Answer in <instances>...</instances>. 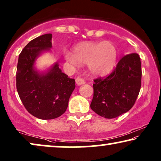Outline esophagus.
I'll list each match as a JSON object with an SVG mask.
<instances>
[{"label": "esophagus", "instance_id": "esophagus-1", "mask_svg": "<svg viewBox=\"0 0 161 161\" xmlns=\"http://www.w3.org/2000/svg\"><path fill=\"white\" fill-rule=\"evenodd\" d=\"M75 82H76V84L80 86V85H82V84H84L85 83V80H83L82 78H77L75 79Z\"/></svg>", "mask_w": 161, "mask_h": 161}]
</instances>
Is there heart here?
Returning a JSON list of instances; mask_svg holds the SVG:
<instances>
[{"instance_id":"obj_1","label":"heart","mask_w":161,"mask_h":161,"mask_svg":"<svg viewBox=\"0 0 161 161\" xmlns=\"http://www.w3.org/2000/svg\"><path fill=\"white\" fill-rule=\"evenodd\" d=\"M64 56L73 65L88 64L92 74L103 76L110 73L115 67L118 50L111 42H82L74 46L73 53L64 50Z\"/></svg>"}]
</instances>
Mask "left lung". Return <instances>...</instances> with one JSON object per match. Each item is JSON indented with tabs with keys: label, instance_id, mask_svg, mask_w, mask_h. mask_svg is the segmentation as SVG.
I'll return each mask as SVG.
<instances>
[{
	"label": "left lung",
	"instance_id": "left-lung-1",
	"mask_svg": "<svg viewBox=\"0 0 161 161\" xmlns=\"http://www.w3.org/2000/svg\"><path fill=\"white\" fill-rule=\"evenodd\" d=\"M142 63L138 54L123 56L105 78L94 79L91 108L103 117L113 119L135 104L142 86Z\"/></svg>",
	"mask_w": 161,
	"mask_h": 161
}]
</instances>
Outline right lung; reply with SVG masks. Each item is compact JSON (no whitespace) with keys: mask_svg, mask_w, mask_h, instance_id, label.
<instances>
[{"mask_svg":"<svg viewBox=\"0 0 161 161\" xmlns=\"http://www.w3.org/2000/svg\"><path fill=\"white\" fill-rule=\"evenodd\" d=\"M52 34H47L30 42L19 55L16 86L25 109L40 119H53L62 115L75 88V81L61 72L56 63L45 73L34 69L41 53L52 47Z\"/></svg>","mask_w":161,"mask_h":161,"instance_id":"add662e5","label":"right lung"}]
</instances>
